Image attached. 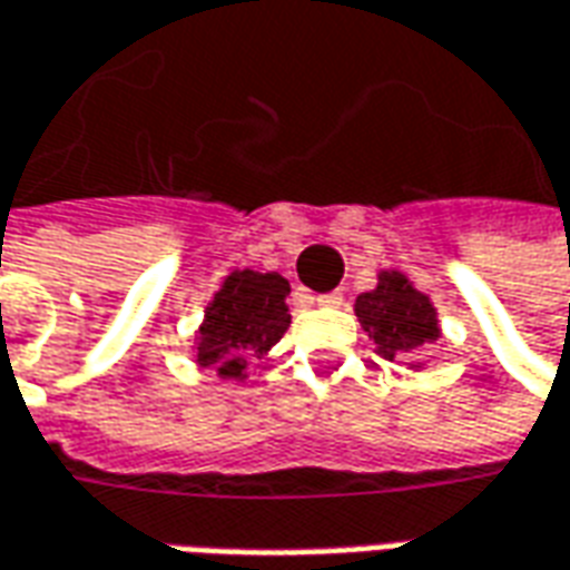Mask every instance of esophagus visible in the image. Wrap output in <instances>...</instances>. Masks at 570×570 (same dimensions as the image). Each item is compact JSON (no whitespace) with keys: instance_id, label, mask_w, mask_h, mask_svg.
Returning a JSON list of instances; mask_svg holds the SVG:
<instances>
[{"instance_id":"34e87169","label":"esophagus","mask_w":570,"mask_h":570,"mask_svg":"<svg viewBox=\"0 0 570 570\" xmlns=\"http://www.w3.org/2000/svg\"><path fill=\"white\" fill-rule=\"evenodd\" d=\"M314 302L324 305V308H336V305H342V293H321Z\"/></svg>"}]
</instances>
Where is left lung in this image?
Wrapping results in <instances>:
<instances>
[{
    "label": "left lung",
    "mask_w": 570,
    "mask_h": 570,
    "mask_svg": "<svg viewBox=\"0 0 570 570\" xmlns=\"http://www.w3.org/2000/svg\"><path fill=\"white\" fill-rule=\"evenodd\" d=\"M354 314L385 361H413L441 336L435 305L401 272H382L376 289L357 296Z\"/></svg>",
    "instance_id": "8db88e82"
}]
</instances>
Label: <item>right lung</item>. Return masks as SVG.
<instances>
[{
  "label": "right lung",
  "mask_w": 570,
  "mask_h": 570,
  "mask_svg": "<svg viewBox=\"0 0 570 570\" xmlns=\"http://www.w3.org/2000/svg\"><path fill=\"white\" fill-rule=\"evenodd\" d=\"M289 284L277 272H234L206 305L197 330V364L222 380H244L249 357L268 354L289 326Z\"/></svg>",
  "instance_id": "obj_1"
}]
</instances>
